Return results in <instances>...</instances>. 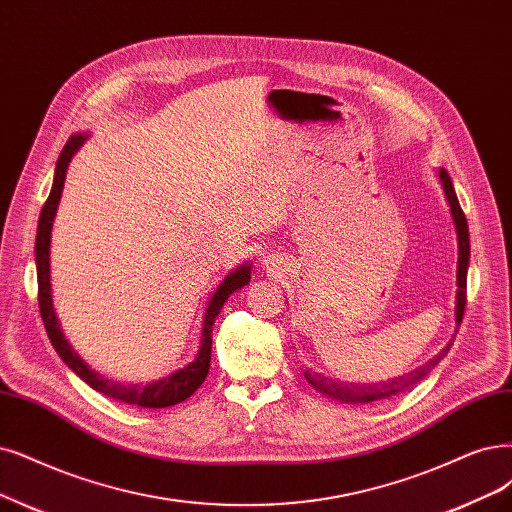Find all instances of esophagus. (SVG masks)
I'll list each match as a JSON object with an SVG mask.
<instances>
[{
    "label": "esophagus",
    "mask_w": 512,
    "mask_h": 512,
    "mask_svg": "<svg viewBox=\"0 0 512 512\" xmlns=\"http://www.w3.org/2000/svg\"><path fill=\"white\" fill-rule=\"evenodd\" d=\"M266 263H268V266H274V257H270V255H268V259H266Z\"/></svg>",
    "instance_id": "obj_1"
}]
</instances>
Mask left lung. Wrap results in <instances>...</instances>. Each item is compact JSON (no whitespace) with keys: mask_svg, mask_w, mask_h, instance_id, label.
<instances>
[{"mask_svg":"<svg viewBox=\"0 0 512 512\" xmlns=\"http://www.w3.org/2000/svg\"><path fill=\"white\" fill-rule=\"evenodd\" d=\"M439 181L441 187L445 192V198L449 202V211H451V219L453 225H456V234H458V274H456V285H458V293H456V327H460L462 323V316H464V306H466V274H468V261H470V236H468V223L466 217L462 213V206L458 202L456 196V189H453L451 177L447 175L445 168H439ZM453 339H456V333L447 342V346L439 352L434 354L430 361H426L424 365H420L418 369H413L409 373H403L399 377H392V380L386 382H375V384H348V382H335L329 380L325 375H318V373H304L306 380L318 390L335 401H342V403H373V401H384L390 399L394 394H401L403 390H409L411 386L418 384L420 380L437 367L445 354L449 352Z\"/></svg>","mask_w":512,"mask_h":512,"instance_id":"1","label":"left lung"}]
</instances>
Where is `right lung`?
Here are the masks:
<instances>
[{
  "mask_svg": "<svg viewBox=\"0 0 512 512\" xmlns=\"http://www.w3.org/2000/svg\"><path fill=\"white\" fill-rule=\"evenodd\" d=\"M88 132H75V135L69 137L67 145L63 147L59 160H56L54 168V181L50 196L42 208L40 221H37V236H35V268H37V289H40V312L46 333L50 337V342L54 350L59 352L63 358V363L78 375L82 380L94 388L97 392L109 396V399H116L124 405L132 407H143V409H162L183 403L189 399L204 382V377L208 373V367H211V344H213V323L217 314L221 312L225 299L230 297L234 291L242 289L244 285H249L251 280V268L253 263L246 261L236 270L227 274L215 293L208 297L206 308L202 314V331H200V346L194 356L192 363H187L185 367L177 369L175 373H170L162 380L149 382L145 386L139 384H122L116 380H109V377L101 375L99 371H94L84 358L73 350V346L65 339V333L61 329L59 316H56L54 304H52V282H50V238H52V223L56 217V208H59L61 196H63V187H65V177H67V168L71 158L75 156L86 141H88Z\"/></svg>",
  "mask_w": 512,
  "mask_h": 512,
  "instance_id": "add662e5",
  "label": "right lung"
}]
</instances>
